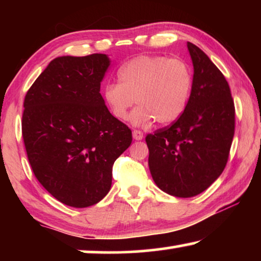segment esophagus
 Returning <instances> with one entry per match:
<instances>
[{
	"label": "esophagus",
	"instance_id": "34e87169",
	"mask_svg": "<svg viewBox=\"0 0 261 261\" xmlns=\"http://www.w3.org/2000/svg\"><path fill=\"white\" fill-rule=\"evenodd\" d=\"M133 139L134 140H142L144 139V133L140 130H133Z\"/></svg>",
	"mask_w": 261,
	"mask_h": 261
}]
</instances>
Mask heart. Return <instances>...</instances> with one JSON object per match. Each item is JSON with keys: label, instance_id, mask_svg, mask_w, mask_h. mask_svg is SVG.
Segmentation results:
<instances>
[{"label": "heart", "instance_id": "b5f03b06", "mask_svg": "<svg viewBox=\"0 0 261 261\" xmlns=\"http://www.w3.org/2000/svg\"><path fill=\"white\" fill-rule=\"evenodd\" d=\"M119 83H109L103 98L110 113L120 121L132 114L134 126L153 121L170 124L183 115L194 87V73L187 62L165 56H140L123 64L117 71Z\"/></svg>", "mask_w": 261, "mask_h": 261}]
</instances>
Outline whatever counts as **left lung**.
Masks as SVG:
<instances>
[{
  "label": "left lung",
  "instance_id": "8db88e82",
  "mask_svg": "<svg viewBox=\"0 0 261 261\" xmlns=\"http://www.w3.org/2000/svg\"><path fill=\"white\" fill-rule=\"evenodd\" d=\"M194 87L187 109L170 127L146 137L152 178L174 197L206 190L226 167L234 137L235 109L228 82L209 57L188 42Z\"/></svg>",
  "mask_w": 261,
  "mask_h": 261
}]
</instances>
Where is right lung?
Listing matches in <instances>:
<instances>
[{
    "label": "right lung",
    "instance_id": "1",
    "mask_svg": "<svg viewBox=\"0 0 261 261\" xmlns=\"http://www.w3.org/2000/svg\"><path fill=\"white\" fill-rule=\"evenodd\" d=\"M107 55L53 59L24 97L22 137L32 170L56 199L87 208L106 197L113 165L132 130L107 108L99 89Z\"/></svg>",
    "mask_w": 261,
    "mask_h": 261
}]
</instances>
